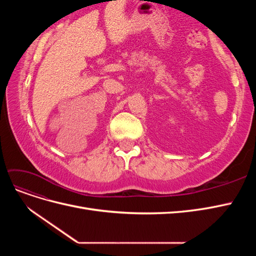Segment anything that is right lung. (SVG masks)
<instances>
[{"label": "right lung", "mask_w": 256, "mask_h": 256, "mask_svg": "<svg viewBox=\"0 0 256 256\" xmlns=\"http://www.w3.org/2000/svg\"><path fill=\"white\" fill-rule=\"evenodd\" d=\"M115 1H116V0H115Z\"/></svg>", "instance_id": "1"}]
</instances>
